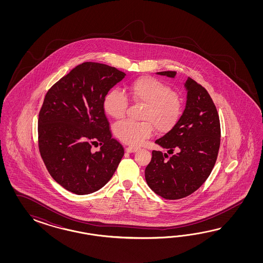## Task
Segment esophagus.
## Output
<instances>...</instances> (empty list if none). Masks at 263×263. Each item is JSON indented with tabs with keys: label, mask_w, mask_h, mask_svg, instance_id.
I'll return each instance as SVG.
<instances>
[{
	"label": "esophagus",
	"mask_w": 263,
	"mask_h": 263,
	"mask_svg": "<svg viewBox=\"0 0 263 263\" xmlns=\"http://www.w3.org/2000/svg\"><path fill=\"white\" fill-rule=\"evenodd\" d=\"M139 148L138 147H134V146H128L126 147V152L128 153H133V152H138Z\"/></svg>",
	"instance_id": "34e87169"
}]
</instances>
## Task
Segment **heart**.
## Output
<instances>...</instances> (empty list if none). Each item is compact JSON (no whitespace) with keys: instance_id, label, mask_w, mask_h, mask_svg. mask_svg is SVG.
I'll return each mask as SVG.
<instances>
[{"instance_id":"obj_1","label":"heart","mask_w":263,"mask_h":263,"mask_svg":"<svg viewBox=\"0 0 263 263\" xmlns=\"http://www.w3.org/2000/svg\"><path fill=\"white\" fill-rule=\"evenodd\" d=\"M127 93L131 101L143 105L141 116L143 121L122 120L115 124L114 133L122 143L141 144L152 135L153 125L159 132H167L175 126L181 115L180 97L156 78H137L129 84ZM127 106V97L118 88H112L104 97V111L114 120L124 118Z\"/></svg>"}]
</instances>
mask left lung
<instances>
[{
  "label": "left lung",
  "mask_w": 263,
  "mask_h": 263,
  "mask_svg": "<svg viewBox=\"0 0 263 263\" xmlns=\"http://www.w3.org/2000/svg\"><path fill=\"white\" fill-rule=\"evenodd\" d=\"M157 74L175 78L176 72ZM184 87L187 99L180 119L155 141L172 155L153 151L144 171L147 185L167 199L185 198L204 183L215 165L221 141L219 116L206 89L191 78Z\"/></svg>",
  "instance_id": "left-lung-1"
}]
</instances>
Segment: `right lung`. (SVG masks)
I'll return each mask as SVG.
<instances>
[{
    "label": "right lung",
    "mask_w": 263,
    "mask_h": 263,
    "mask_svg": "<svg viewBox=\"0 0 263 263\" xmlns=\"http://www.w3.org/2000/svg\"><path fill=\"white\" fill-rule=\"evenodd\" d=\"M125 75L107 64L84 63L46 93L39 118L40 155L49 174L67 191H98L123 157L122 145L111 138L103 101ZM96 143L102 146L92 153Z\"/></svg>",
    "instance_id": "add662e5"
}]
</instances>
